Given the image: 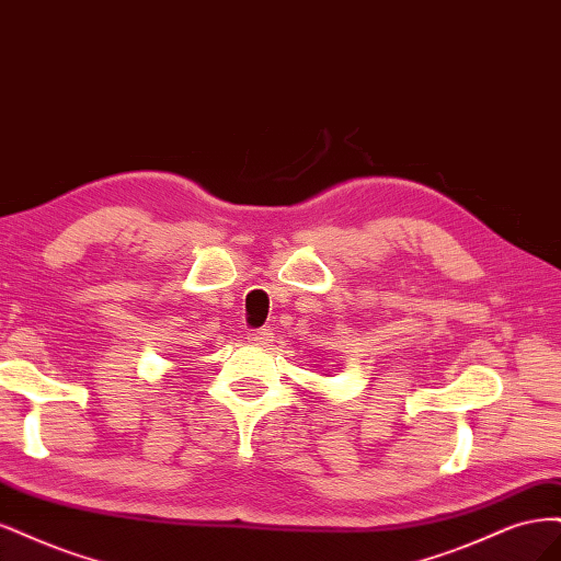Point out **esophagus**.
Segmentation results:
<instances>
[{"instance_id": "esophagus-1", "label": "esophagus", "mask_w": 561, "mask_h": 561, "mask_svg": "<svg viewBox=\"0 0 561 561\" xmlns=\"http://www.w3.org/2000/svg\"><path fill=\"white\" fill-rule=\"evenodd\" d=\"M270 329H256V331H249V342H256V345H265V342L270 340Z\"/></svg>"}]
</instances>
